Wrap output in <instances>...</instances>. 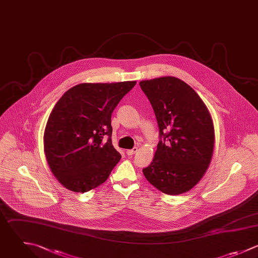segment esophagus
<instances>
[{
  "mask_svg": "<svg viewBox=\"0 0 258 258\" xmlns=\"http://www.w3.org/2000/svg\"><path fill=\"white\" fill-rule=\"evenodd\" d=\"M137 151H138V148H134L132 150H127L126 151V155L127 156H133V155H135L137 153Z\"/></svg>",
  "mask_w": 258,
  "mask_h": 258,
  "instance_id": "esophagus-1",
  "label": "esophagus"
}]
</instances>
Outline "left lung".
I'll use <instances>...</instances> for the list:
<instances>
[{"label":"left lung","mask_w":258,"mask_h":258,"mask_svg":"<svg viewBox=\"0 0 258 258\" xmlns=\"http://www.w3.org/2000/svg\"><path fill=\"white\" fill-rule=\"evenodd\" d=\"M159 125L160 141L146 179L161 192L179 195L203 177L214 149L211 115L196 91L176 77L140 82Z\"/></svg>","instance_id":"1"}]
</instances>
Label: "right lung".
Returning <instances> with one entry per match:
<instances>
[{
    "label": "right lung",
    "mask_w": 258,
    "mask_h": 258,
    "mask_svg": "<svg viewBox=\"0 0 258 258\" xmlns=\"http://www.w3.org/2000/svg\"><path fill=\"white\" fill-rule=\"evenodd\" d=\"M136 83H81L55 104L45 127L44 152L53 175L68 190L96 188L120 160L111 143V113Z\"/></svg>",
    "instance_id": "obj_1"
}]
</instances>
